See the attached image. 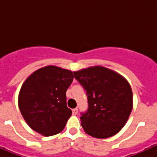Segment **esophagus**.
I'll return each instance as SVG.
<instances>
[{
  "mask_svg": "<svg viewBox=\"0 0 157 157\" xmlns=\"http://www.w3.org/2000/svg\"><path fill=\"white\" fill-rule=\"evenodd\" d=\"M73 113H74V115H77V114L78 113V109H77V108L73 109Z\"/></svg>",
  "mask_w": 157,
  "mask_h": 157,
  "instance_id": "34e87169",
  "label": "esophagus"
}]
</instances>
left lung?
<instances>
[{"label":"left lung","instance_id":"8db88e82","mask_svg":"<svg viewBox=\"0 0 157 157\" xmlns=\"http://www.w3.org/2000/svg\"><path fill=\"white\" fill-rule=\"evenodd\" d=\"M74 75L87 95L88 109L80 116L85 132L96 138H107L119 132L133 108L128 80L102 66L80 70Z\"/></svg>","mask_w":157,"mask_h":157}]
</instances>
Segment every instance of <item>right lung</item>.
Returning a JSON list of instances; mask_svg holds the SVG:
<instances>
[{"label":"right lung","instance_id":"add662e5","mask_svg":"<svg viewBox=\"0 0 157 157\" xmlns=\"http://www.w3.org/2000/svg\"><path fill=\"white\" fill-rule=\"evenodd\" d=\"M73 79L72 71L49 65L36 71L25 80L18 105L33 131L46 137L63 131L72 114L67 106L66 91Z\"/></svg>","mask_w":157,"mask_h":157}]
</instances>
